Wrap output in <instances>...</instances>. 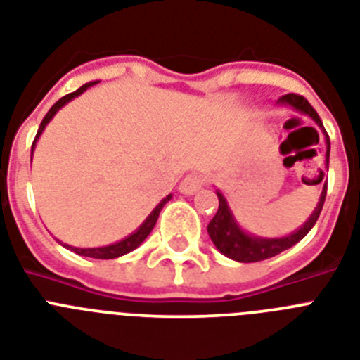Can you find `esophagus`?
Masks as SVG:
<instances>
[{"label": "esophagus", "instance_id": "34e87169", "mask_svg": "<svg viewBox=\"0 0 360 360\" xmlns=\"http://www.w3.org/2000/svg\"><path fill=\"white\" fill-rule=\"evenodd\" d=\"M202 186H204V178L197 173H191L180 182V193H184V195H195L197 191H200Z\"/></svg>", "mask_w": 360, "mask_h": 360}]
</instances>
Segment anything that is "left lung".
I'll return each mask as SVG.
<instances>
[{
    "label": "left lung",
    "instance_id": "8db88e82",
    "mask_svg": "<svg viewBox=\"0 0 360 360\" xmlns=\"http://www.w3.org/2000/svg\"><path fill=\"white\" fill-rule=\"evenodd\" d=\"M278 105L280 106H290L292 110H296L298 114H304L307 117L319 124V129L322 130L323 138H326V169H329V150H331V145H329V136L323 129L322 121H320L319 114L314 112V108L307 103L305 97L296 94L283 95L278 99ZM323 178V171H322ZM320 178V182H322ZM319 182V184H320ZM326 191H328V182H323L322 193H320L319 204L313 210V213L309 215L307 221L294 230L292 233L283 237H259L254 236V233H248L246 230L240 228V224L237 222L236 215L228 206V200L224 198V195L221 193V189H217V197H219V210H217L215 217L212 219V222L207 224V233H210V239L213 240V245L222 255H226L230 259L239 261V263H255V261L269 259V257H274V255L281 254L283 250L294 246L298 240L304 239L309 233V230L316 224L319 221L320 212H322L323 200H326Z\"/></svg>",
    "mask_w": 360,
    "mask_h": 360
}]
</instances>
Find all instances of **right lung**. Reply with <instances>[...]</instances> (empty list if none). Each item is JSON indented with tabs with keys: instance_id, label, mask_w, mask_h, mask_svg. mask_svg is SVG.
I'll list each match as a JSON object with an SVG mask.
<instances>
[{
	"instance_id": "add662e5",
	"label": "right lung",
	"mask_w": 360,
	"mask_h": 360,
	"mask_svg": "<svg viewBox=\"0 0 360 360\" xmlns=\"http://www.w3.org/2000/svg\"><path fill=\"white\" fill-rule=\"evenodd\" d=\"M97 82H99V80H91V82H86V84L80 86V88L77 91H73V94L64 95L62 99L56 101L55 105H53L51 108H49V112H47V114H46V117L41 120L40 129H38L37 138H34V143H32V147H31V153H32V150H34V145H37L38 138H40V136H41V132H44V129H46V127H47V123H49V121H51L53 117H55L56 112H58V110H60V108H64V106H66L68 103H70V101H73V99H75V97H79L80 94H84V91L88 90V88H91V86H94V84H97ZM171 198H173V195H167V197H165V198H162L158 206L154 207L153 212H150V215H148L147 219H145V221L141 222V224H139L138 230H134L132 233H130V236H127V237H124V239L117 240V243H112V245H106V246H95V248H77V246H70V245H64V246H66L68 250L75 252V254L86 255V257H94V259H115V257H121V255H124V254H129V252L136 250V248H138V246L141 245V243H143L145 239H147L148 233L153 231V228H154V224H156V221H158V217H160V212H162V207L165 206V204H167V202L171 200ZM60 245H62V243H60Z\"/></svg>"
}]
</instances>
